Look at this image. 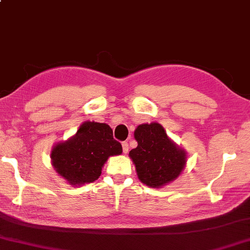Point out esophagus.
Here are the masks:
<instances>
[{
  "mask_svg": "<svg viewBox=\"0 0 250 250\" xmlns=\"http://www.w3.org/2000/svg\"><path fill=\"white\" fill-rule=\"evenodd\" d=\"M122 147H123V152H124V154H127V152H128V143L127 142H123Z\"/></svg>",
  "mask_w": 250,
  "mask_h": 250,
  "instance_id": "1",
  "label": "esophagus"
}]
</instances>
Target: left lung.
Returning a JSON list of instances; mask_svg holds the SVG:
<instances>
[{
    "label": "left lung",
    "instance_id": "obj_1",
    "mask_svg": "<svg viewBox=\"0 0 250 250\" xmlns=\"http://www.w3.org/2000/svg\"><path fill=\"white\" fill-rule=\"evenodd\" d=\"M138 145L129 151L137 176L148 187L173 181L185 168L186 152L170 141L158 123L139 125L134 133Z\"/></svg>",
    "mask_w": 250,
    "mask_h": 250
}]
</instances>
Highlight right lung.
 <instances>
[{
    "instance_id": "right-lung-1",
    "label": "right lung",
    "mask_w": 250,
    "mask_h": 250,
    "mask_svg": "<svg viewBox=\"0 0 250 250\" xmlns=\"http://www.w3.org/2000/svg\"><path fill=\"white\" fill-rule=\"evenodd\" d=\"M121 154V143L107 124L84 122L72 138L54 147L51 160L56 171L77 186L95 181L108 157Z\"/></svg>"
}]
</instances>
